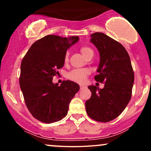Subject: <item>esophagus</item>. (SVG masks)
I'll use <instances>...</instances> for the list:
<instances>
[{
	"instance_id": "1",
	"label": "esophagus",
	"mask_w": 151,
	"mask_h": 151,
	"mask_svg": "<svg viewBox=\"0 0 151 151\" xmlns=\"http://www.w3.org/2000/svg\"><path fill=\"white\" fill-rule=\"evenodd\" d=\"M84 87H85V86H80V89H84Z\"/></svg>"
}]
</instances>
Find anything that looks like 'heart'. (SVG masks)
Listing matches in <instances>:
<instances>
[{"instance_id":"1","label":"heart","mask_w":151,"mask_h":151,"mask_svg":"<svg viewBox=\"0 0 151 151\" xmlns=\"http://www.w3.org/2000/svg\"><path fill=\"white\" fill-rule=\"evenodd\" d=\"M80 52L83 55V56L85 58L88 54L93 51L89 47L83 46L80 48ZM68 60L69 52H67L65 56V62H67ZM88 74H89V71L86 70H74L69 72L67 74V78L70 80L79 83V84H83V83L85 82Z\"/></svg>"}]
</instances>
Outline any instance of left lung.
<instances>
[{
    "instance_id": "obj_1",
    "label": "left lung",
    "mask_w": 151,
    "mask_h": 151,
    "mask_svg": "<svg viewBox=\"0 0 151 151\" xmlns=\"http://www.w3.org/2000/svg\"><path fill=\"white\" fill-rule=\"evenodd\" d=\"M90 41L100 55L94 79L105 85L103 89L88 86L91 96L85 103L86 111L93 120L108 122L119 116L130 101L134 73L129 54L121 43L102 32L91 34Z\"/></svg>"
}]
</instances>
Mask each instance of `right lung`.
I'll return each mask as SVG.
<instances>
[{
    "mask_svg": "<svg viewBox=\"0 0 151 151\" xmlns=\"http://www.w3.org/2000/svg\"><path fill=\"white\" fill-rule=\"evenodd\" d=\"M78 36L49 35L35 42L22 59L20 86L32 116L46 124L65 118L79 86L72 81L54 84V76L65 64L67 50L79 41Z\"/></svg>",
    "mask_w": 151,
    "mask_h": 151,
    "instance_id": "right-lung-1",
    "label": "right lung"
}]
</instances>
